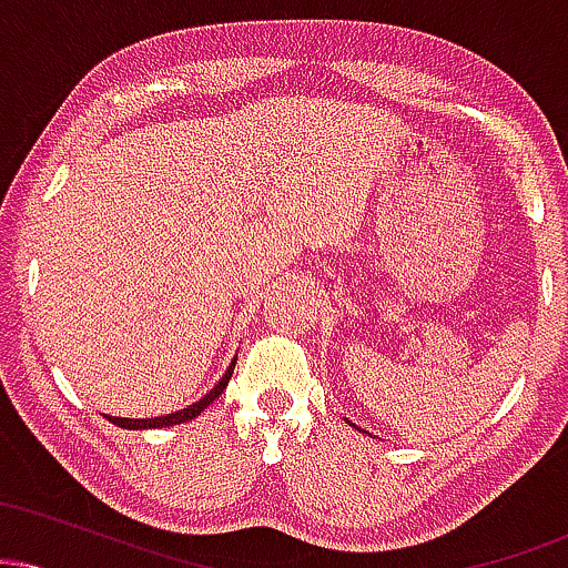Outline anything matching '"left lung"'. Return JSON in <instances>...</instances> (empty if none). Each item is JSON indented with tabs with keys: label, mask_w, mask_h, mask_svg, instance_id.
<instances>
[{
	"label": "left lung",
	"mask_w": 568,
	"mask_h": 568,
	"mask_svg": "<svg viewBox=\"0 0 568 568\" xmlns=\"http://www.w3.org/2000/svg\"><path fill=\"white\" fill-rule=\"evenodd\" d=\"M349 425H352V422H349ZM352 427H355V425H352ZM357 429H361V427H357Z\"/></svg>",
	"instance_id": "left-lung-1"
}]
</instances>
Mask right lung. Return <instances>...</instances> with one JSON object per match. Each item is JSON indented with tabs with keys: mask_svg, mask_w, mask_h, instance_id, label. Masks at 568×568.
Here are the masks:
<instances>
[{
	"mask_svg": "<svg viewBox=\"0 0 568 568\" xmlns=\"http://www.w3.org/2000/svg\"><path fill=\"white\" fill-rule=\"evenodd\" d=\"M234 363H237V355L232 357V363H230V366H226L224 374H221V379H219L216 384H213V387L207 389V393L202 395L200 400L189 403V406L179 408V410H173V414L152 416V419H128V416H112V414H106V419H109V422H114V425H116V427H122V429H154V427H173V425H184V422L194 419V416H200L202 410H205L207 406H211V403L216 400V397H219L221 393H224L226 384H230L232 374H234Z\"/></svg>",
	"mask_w": 568,
	"mask_h": 568,
	"instance_id": "1",
	"label": "right lung"
}]
</instances>
